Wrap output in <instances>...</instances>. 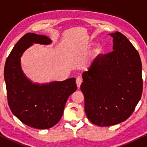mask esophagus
Listing matches in <instances>:
<instances>
[{
    "label": "esophagus",
    "mask_w": 147,
    "mask_h": 147,
    "mask_svg": "<svg viewBox=\"0 0 147 147\" xmlns=\"http://www.w3.org/2000/svg\"><path fill=\"white\" fill-rule=\"evenodd\" d=\"M82 82H83V79H82L81 77H78L77 80H76V83H77V87L80 88V87H81V85L82 83Z\"/></svg>",
    "instance_id": "esophagus-1"
}]
</instances>
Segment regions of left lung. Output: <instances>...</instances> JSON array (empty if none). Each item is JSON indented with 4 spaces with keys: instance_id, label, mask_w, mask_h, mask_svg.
Returning a JSON list of instances; mask_svg holds the SVG:
<instances>
[{
    "instance_id": "obj_1",
    "label": "left lung",
    "mask_w": 147,
    "mask_h": 147,
    "mask_svg": "<svg viewBox=\"0 0 147 147\" xmlns=\"http://www.w3.org/2000/svg\"><path fill=\"white\" fill-rule=\"evenodd\" d=\"M109 35L113 39V50L97 56L82 75L86 115L99 126L128 119L141 98L143 87L138 51L120 32Z\"/></svg>"
}]
</instances>
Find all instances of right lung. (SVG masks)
<instances>
[{
  "instance_id": "1",
  "label": "right lung",
  "mask_w": 147,
  "mask_h": 147,
  "mask_svg": "<svg viewBox=\"0 0 147 147\" xmlns=\"http://www.w3.org/2000/svg\"><path fill=\"white\" fill-rule=\"evenodd\" d=\"M33 43L49 44L44 35L27 33L8 56L4 69L8 104L11 111L23 124L38 129H48L61 119L68 97L77 89L75 78L40 85L27 79L21 68L23 52Z\"/></svg>"
}]
</instances>
